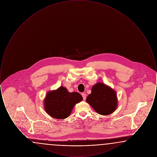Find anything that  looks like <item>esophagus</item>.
<instances>
[{
    "label": "esophagus",
    "instance_id": "34e87169",
    "mask_svg": "<svg viewBox=\"0 0 157 157\" xmlns=\"http://www.w3.org/2000/svg\"><path fill=\"white\" fill-rule=\"evenodd\" d=\"M82 98H83V100H85L86 98V94L83 93V94H82Z\"/></svg>",
    "mask_w": 157,
    "mask_h": 157
}]
</instances>
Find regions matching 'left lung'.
Listing matches in <instances>:
<instances>
[{
    "label": "left lung",
    "instance_id": "obj_1",
    "mask_svg": "<svg viewBox=\"0 0 157 157\" xmlns=\"http://www.w3.org/2000/svg\"><path fill=\"white\" fill-rule=\"evenodd\" d=\"M86 102L99 114L107 115L114 112L117 106L116 92L102 83L93 86Z\"/></svg>",
    "mask_w": 157,
    "mask_h": 157
}]
</instances>
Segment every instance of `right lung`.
Listing matches in <instances>:
<instances>
[{
	"label": "right lung",
	"instance_id": "add662e5",
	"mask_svg": "<svg viewBox=\"0 0 157 157\" xmlns=\"http://www.w3.org/2000/svg\"><path fill=\"white\" fill-rule=\"evenodd\" d=\"M82 99L80 94L69 92L65 88L60 86L48 92L44 102L45 111L54 118L65 119L70 115L75 105Z\"/></svg>",
	"mask_w": 157,
	"mask_h": 157
}]
</instances>
